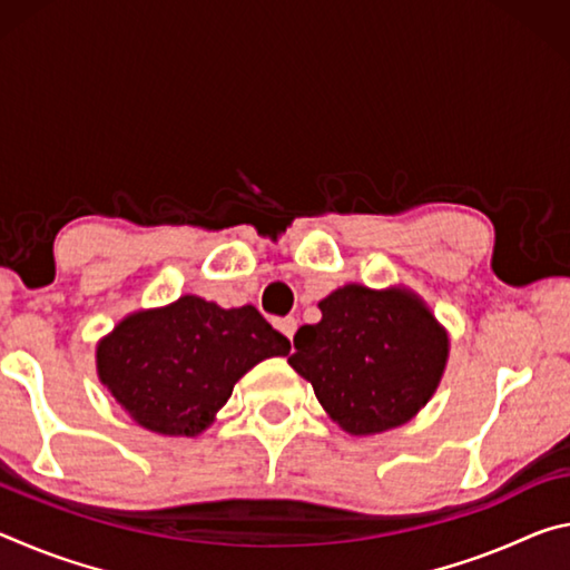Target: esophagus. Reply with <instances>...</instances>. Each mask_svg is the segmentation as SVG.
<instances>
[{
  "instance_id": "obj_1",
  "label": "esophagus",
  "mask_w": 570,
  "mask_h": 570,
  "mask_svg": "<svg viewBox=\"0 0 570 570\" xmlns=\"http://www.w3.org/2000/svg\"><path fill=\"white\" fill-rule=\"evenodd\" d=\"M276 330L282 332L286 340H294V334L298 330V322L294 320V316H284V320H276Z\"/></svg>"
}]
</instances>
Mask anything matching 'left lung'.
Returning <instances> with one entry per match:
<instances>
[{"label": "left lung", "mask_w": 570, "mask_h": 570, "mask_svg": "<svg viewBox=\"0 0 570 570\" xmlns=\"http://www.w3.org/2000/svg\"><path fill=\"white\" fill-rule=\"evenodd\" d=\"M322 322L294 336L288 364L350 435L410 422L440 387L450 334L407 286L344 284L320 302Z\"/></svg>", "instance_id": "1"}]
</instances>
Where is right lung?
<instances>
[{
	"label": "right lung",
	"instance_id": "1",
	"mask_svg": "<svg viewBox=\"0 0 570 570\" xmlns=\"http://www.w3.org/2000/svg\"><path fill=\"white\" fill-rule=\"evenodd\" d=\"M292 344L256 306L224 308L196 294L138 308L95 346L98 380L132 422L156 435L196 438L234 384Z\"/></svg>",
	"mask_w": 570,
	"mask_h": 570
}]
</instances>
